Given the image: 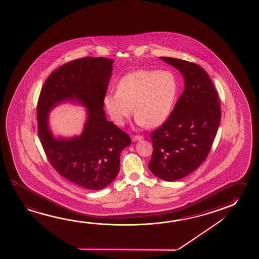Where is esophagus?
Returning <instances> with one entry per match:
<instances>
[{"instance_id": "1", "label": "esophagus", "mask_w": 259, "mask_h": 259, "mask_svg": "<svg viewBox=\"0 0 259 259\" xmlns=\"http://www.w3.org/2000/svg\"><path fill=\"white\" fill-rule=\"evenodd\" d=\"M144 137L143 136H134L132 137V140L134 141V142H136V141L142 140Z\"/></svg>"}]
</instances>
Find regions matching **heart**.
I'll return each mask as SVG.
<instances>
[{
    "mask_svg": "<svg viewBox=\"0 0 259 259\" xmlns=\"http://www.w3.org/2000/svg\"><path fill=\"white\" fill-rule=\"evenodd\" d=\"M178 90V78L171 70L138 69L120 79L117 92L106 95L105 106L118 125L130 117L135 106L137 124L155 127L169 117Z\"/></svg>",
    "mask_w": 259,
    "mask_h": 259,
    "instance_id": "b5f03b06",
    "label": "heart"
}]
</instances>
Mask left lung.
<instances>
[{
  "label": "left lung",
  "mask_w": 259,
  "mask_h": 259,
  "mask_svg": "<svg viewBox=\"0 0 259 259\" xmlns=\"http://www.w3.org/2000/svg\"><path fill=\"white\" fill-rule=\"evenodd\" d=\"M161 59L183 74L185 89L168 119L151 134L153 150L148 167L158 178L174 182L194 171L208 157L221 123V104L200 66Z\"/></svg>",
  "instance_id": "1"
}]
</instances>
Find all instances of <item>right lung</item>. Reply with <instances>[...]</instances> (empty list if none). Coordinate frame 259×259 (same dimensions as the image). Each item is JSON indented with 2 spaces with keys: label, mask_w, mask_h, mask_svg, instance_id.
<instances>
[{
  "label": "right lung",
  "mask_w": 259,
  "mask_h": 259,
  "mask_svg": "<svg viewBox=\"0 0 259 259\" xmlns=\"http://www.w3.org/2000/svg\"><path fill=\"white\" fill-rule=\"evenodd\" d=\"M114 60L85 57L57 68L45 81L38 99V138L51 165L64 178L89 190L109 185L120 170V153L131 138L103 109ZM76 99L88 107L82 135L56 140L47 127V114L56 103Z\"/></svg>",
  "instance_id": "1"
}]
</instances>
